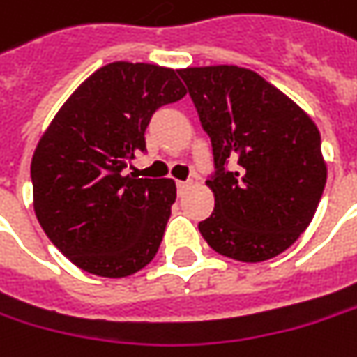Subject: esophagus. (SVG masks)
<instances>
[{
	"instance_id": "obj_1",
	"label": "esophagus",
	"mask_w": 357,
	"mask_h": 357,
	"mask_svg": "<svg viewBox=\"0 0 357 357\" xmlns=\"http://www.w3.org/2000/svg\"><path fill=\"white\" fill-rule=\"evenodd\" d=\"M190 187V181H176V190H178V195H185Z\"/></svg>"
}]
</instances>
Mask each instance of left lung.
<instances>
[{"label": "left lung", "mask_w": 357, "mask_h": 357, "mask_svg": "<svg viewBox=\"0 0 357 357\" xmlns=\"http://www.w3.org/2000/svg\"><path fill=\"white\" fill-rule=\"evenodd\" d=\"M211 138V249L259 263L289 249L312 223L328 167L312 118L273 84L239 66L178 70Z\"/></svg>", "instance_id": "left-lung-1"}]
</instances>
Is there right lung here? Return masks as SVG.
Segmentation results:
<instances>
[{
    "mask_svg": "<svg viewBox=\"0 0 357 357\" xmlns=\"http://www.w3.org/2000/svg\"><path fill=\"white\" fill-rule=\"evenodd\" d=\"M185 94L170 68L112 62L82 82L40 138L31 158L33 211L76 267L126 277L154 259L176 185L124 169L146 151L152 114Z\"/></svg>",
    "mask_w": 357,
    "mask_h": 357,
    "instance_id": "right-lung-1",
    "label": "right lung"
}]
</instances>
